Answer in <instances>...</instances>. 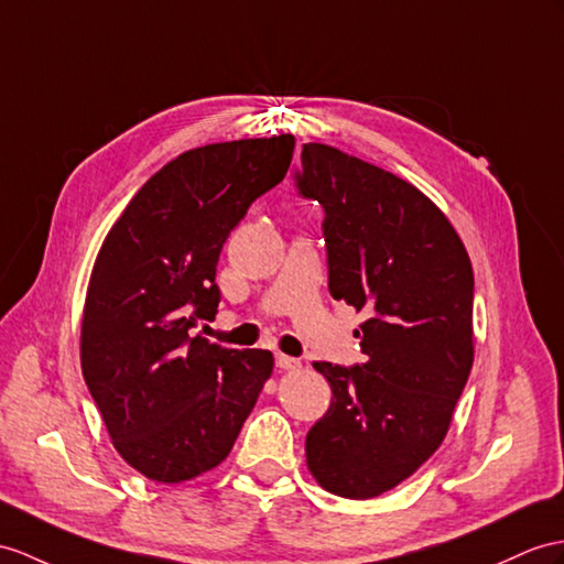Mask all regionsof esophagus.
<instances>
[{
    "label": "esophagus",
    "mask_w": 564,
    "mask_h": 564,
    "mask_svg": "<svg viewBox=\"0 0 564 564\" xmlns=\"http://www.w3.org/2000/svg\"><path fill=\"white\" fill-rule=\"evenodd\" d=\"M274 366L282 368V370H296V368H301V361H299V359H294V356L274 354Z\"/></svg>",
    "instance_id": "34e87169"
}]
</instances>
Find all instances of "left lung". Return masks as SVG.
Here are the masks:
<instances>
[{"mask_svg": "<svg viewBox=\"0 0 564 564\" xmlns=\"http://www.w3.org/2000/svg\"><path fill=\"white\" fill-rule=\"evenodd\" d=\"M294 186L325 213L329 294L368 313L364 364H313L333 400L306 464L335 496L378 498L441 447L469 380L471 260L416 186L337 148L306 143Z\"/></svg>", "mask_w": 564, "mask_h": 564, "instance_id": "1", "label": "left lung"}]
</instances>
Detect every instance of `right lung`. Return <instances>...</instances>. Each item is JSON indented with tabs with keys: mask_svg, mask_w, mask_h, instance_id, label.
I'll use <instances>...</instances> for the list:
<instances>
[{
	"mask_svg": "<svg viewBox=\"0 0 564 564\" xmlns=\"http://www.w3.org/2000/svg\"><path fill=\"white\" fill-rule=\"evenodd\" d=\"M292 153L290 133L186 150L141 186L95 260L84 378L119 455L158 484L223 462L272 373L270 351L194 329L215 321L229 231L282 182Z\"/></svg>",
	"mask_w": 564,
	"mask_h": 564,
	"instance_id": "obj_1",
	"label": "right lung"
}]
</instances>
